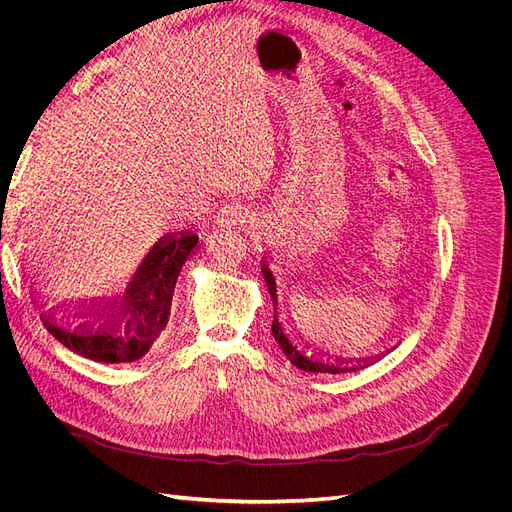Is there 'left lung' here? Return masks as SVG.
Segmentation results:
<instances>
[{
    "mask_svg": "<svg viewBox=\"0 0 512 512\" xmlns=\"http://www.w3.org/2000/svg\"><path fill=\"white\" fill-rule=\"evenodd\" d=\"M262 273H265V280L269 286V292L275 303V277L271 273L269 267H262ZM271 331L275 342L280 344V348L284 350V354L290 359V363L294 367H299L303 371H320V374H346V371H359L367 365L374 363L376 359H363V361H342V359H331V356H324L322 352L309 350V346H303L301 342H297V337L290 335L284 320L275 314Z\"/></svg>",
    "mask_w": 512,
    "mask_h": 512,
    "instance_id": "1",
    "label": "left lung"
}]
</instances>
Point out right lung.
<instances>
[{
  "instance_id": "obj_1",
  "label": "right lung",
  "mask_w": 512,
  "mask_h": 512,
  "mask_svg": "<svg viewBox=\"0 0 512 512\" xmlns=\"http://www.w3.org/2000/svg\"><path fill=\"white\" fill-rule=\"evenodd\" d=\"M198 245L190 230L170 232L149 252L126 297L113 305H51L29 282L49 333L72 352L100 363H132L149 352L166 329L179 271Z\"/></svg>"
}]
</instances>
